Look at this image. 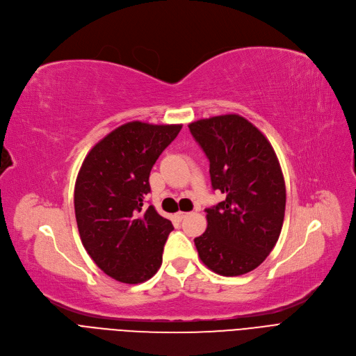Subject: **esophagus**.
Wrapping results in <instances>:
<instances>
[{
    "mask_svg": "<svg viewBox=\"0 0 356 356\" xmlns=\"http://www.w3.org/2000/svg\"><path fill=\"white\" fill-rule=\"evenodd\" d=\"M175 216H177L179 220H182V218H185V217L188 216V213H184V211H178Z\"/></svg>",
    "mask_w": 356,
    "mask_h": 356,
    "instance_id": "1",
    "label": "esophagus"
}]
</instances>
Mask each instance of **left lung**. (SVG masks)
<instances>
[{
    "label": "left lung",
    "mask_w": 356,
    "mask_h": 356,
    "mask_svg": "<svg viewBox=\"0 0 356 356\" xmlns=\"http://www.w3.org/2000/svg\"><path fill=\"white\" fill-rule=\"evenodd\" d=\"M210 161L211 185L225 200L207 208L205 233L194 238L201 261L221 276L259 267L276 245L284 220L286 186L273 146L240 115L188 124Z\"/></svg>",
    "instance_id": "left-lung-1"
}]
</instances>
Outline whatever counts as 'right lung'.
Masks as SVG:
<instances>
[{"label": "right lung", "mask_w": 356, "mask_h": 356, "mask_svg": "<svg viewBox=\"0 0 356 356\" xmlns=\"http://www.w3.org/2000/svg\"><path fill=\"white\" fill-rule=\"evenodd\" d=\"M181 128L128 122L99 140L81 163L74 185L79 234L96 266L118 282H146L162 264L174 227L143 202L154 163Z\"/></svg>", "instance_id": "obj_1"}]
</instances>
